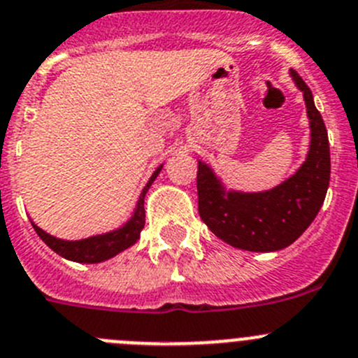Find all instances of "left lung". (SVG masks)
I'll return each mask as SVG.
<instances>
[{"mask_svg":"<svg viewBox=\"0 0 358 358\" xmlns=\"http://www.w3.org/2000/svg\"><path fill=\"white\" fill-rule=\"evenodd\" d=\"M310 125L306 162L293 176L265 192L226 190L210 166L198 162V210L210 231L233 247L272 252L292 245L318 215L330 182V148L325 123L313 93L295 70Z\"/></svg>","mask_w":358,"mask_h":358,"instance_id":"1","label":"left lung"}]
</instances>
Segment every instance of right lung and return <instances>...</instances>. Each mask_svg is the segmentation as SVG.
I'll return each instance as SVG.
<instances>
[{"label": "right lung", "instance_id": "right-lung-1", "mask_svg": "<svg viewBox=\"0 0 358 358\" xmlns=\"http://www.w3.org/2000/svg\"><path fill=\"white\" fill-rule=\"evenodd\" d=\"M162 166L155 169V173L152 175V178L148 180V183L143 189L141 196L138 199V205L134 210V215L127 220L122 228L115 229V231L103 233V235L90 236L85 240H62L56 238V236L49 235L43 229H40L35 222H31L33 228H35L36 235L48 243L56 255L63 256V258L70 259V262L78 263H100L106 262V259L113 258V256L120 255L122 250L129 249L130 245L139 240L141 235V229L145 228V196L148 192L150 185L155 182L157 175L160 173Z\"/></svg>", "mask_w": 358, "mask_h": 358}]
</instances>
